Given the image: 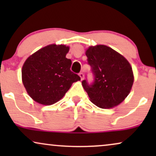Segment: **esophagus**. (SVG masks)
Here are the masks:
<instances>
[{"instance_id": "esophagus-1", "label": "esophagus", "mask_w": 156, "mask_h": 156, "mask_svg": "<svg viewBox=\"0 0 156 156\" xmlns=\"http://www.w3.org/2000/svg\"><path fill=\"white\" fill-rule=\"evenodd\" d=\"M79 75H80V78H81V80H84V74L82 73V72H81V73H80V74H79Z\"/></svg>"}]
</instances>
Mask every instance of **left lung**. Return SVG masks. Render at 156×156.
<instances>
[{"mask_svg": "<svg viewBox=\"0 0 156 156\" xmlns=\"http://www.w3.org/2000/svg\"><path fill=\"white\" fill-rule=\"evenodd\" d=\"M85 54L95 76L92 85L86 80L82 82L90 101L101 108L118 106L129 94L133 84V72L129 61L104 44L89 47Z\"/></svg>", "mask_w": 156, "mask_h": 156, "instance_id": "obj_1", "label": "left lung"}]
</instances>
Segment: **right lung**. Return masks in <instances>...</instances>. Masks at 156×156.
<instances>
[{"instance_id": "right-lung-1", "label": "right lung", "mask_w": 156, "mask_h": 156, "mask_svg": "<svg viewBox=\"0 0 156 156\" xmlns=\"http://www.w3.org/2000/svg\"><path fill=\"white\" fill-rule=\"evenodd\" d=\"M69 47L51 44L27 58L22 67V82L27 93L42 105L59 101L80 77L70 70Z\"/></svg>"}]
</instances>
